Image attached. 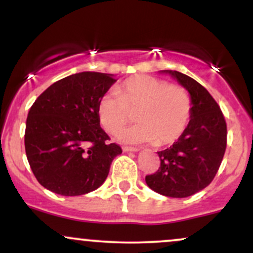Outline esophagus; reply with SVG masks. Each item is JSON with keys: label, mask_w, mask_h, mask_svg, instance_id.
Listing matches in <instances>:
<instances>
[{"label": "esophagus", "mask_w": 253, "mask_h": 253, "mask_svg": "<svg viewBox=\"0 0 253 253\" xmlns=\"http://www.w3.org/2000/svg\"><path fill=\"white\" fill-rule=\"evenodd\" d=\"M123 150L125 151V152H136V151H139L138 147H130V146H124Z\"/></svg>", "instance_id": "esophagus-1"}]
</instances>
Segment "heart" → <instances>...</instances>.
<instances>
[{"label": "heart", "mask_w": 253, "mask_h": 253, "mask_svg": "<svg viewBox=\"0 0 253 253\" xmlns=\"http://www.w3.org/2000/svg\"><path fill=\"white\" fill-rule=\"evenodd\" d=\"M138 124L124 129L119 139L125 143L169 145L181 138L193 113V102L184 86L149 75L127 78L117 92H108L97 103V117L107 132L115 134L133 119Z\"/></svg>", "instance_id": "obj_1"}]
</instances>
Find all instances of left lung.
I'll use <instances>...</instances> for the list:
<instances>
[{
  "mask_svg": "<svg viewBox=\"0 0 253 253\" xmlns=\"http://www.w3.org/2000/svg\"><path fill=\"white\" fill-rule=\"evenodd\" d=\"M163 72L189 91L193 113L181 138L159 151L161 167L145 181L161 195L188 197L205 189L215 177L227 145V125L219 104L205 86L178 71Z\"/></svg>",
  "mask_w": 253,
  "mask_h": 253,
  "instance_id": "left-lung-1",
  "label": "left lung"
}]
</instances>
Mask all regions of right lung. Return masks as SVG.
Masks as SVG:
<instances>
[{
  "mask_svg": "<svg viewBox=\"0 0 253 253\" xmlns=\"http://www.w3.org/2000/svg\"><path fill=\"white\" fill-rule=\"evenodd\" d=\"M117 80L101 72H80L57 81L32 104L25 150L38 182L64 196L97 189L113 159L123 152L101 128L97 103Z\"/></svg>",
  "mask_w": 253,
  "mask_h": 253,
  "instance_id": "add662e5",
  "label": "right lung"
}]
</instances>
